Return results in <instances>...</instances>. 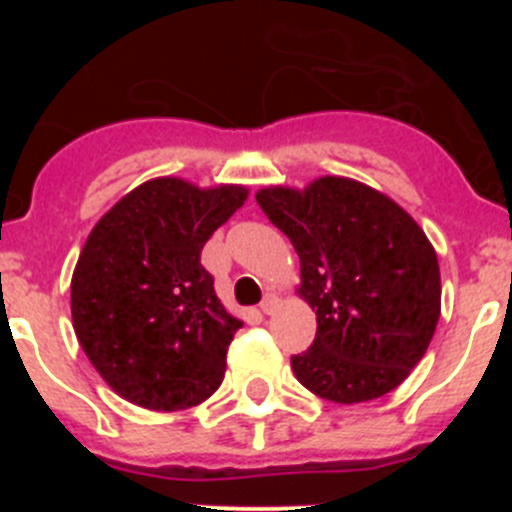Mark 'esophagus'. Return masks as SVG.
Returning <instances> with one entry per match:
<instances>
[{
  "label": "esophagus",
  "instance_id": "34e87169",
  "mask_svg": "<svg viewBox=\"0 0 512 512\" xmlns=\"http://www.w3.org/2000/svg\"><path fill=\"white\" fill-rule=\"evenodd\" d=\"M277 305H279L277 295H266L264 302H261V312H264V315H271V312L277 310Z\"/></svg>",
  "mask_w": 512,
  "mask_h": 512
}]
</instances>
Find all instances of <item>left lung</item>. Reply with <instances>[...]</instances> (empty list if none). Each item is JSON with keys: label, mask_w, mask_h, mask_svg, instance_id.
<instances>
[{"label": "left lung", "mask_w": 512, "mask_h": 512, "mask_svg": "<svg viewBox=\"0 0 512 512\" xmlns=\"http://www.w3.org/2000/svg\"><path fill=\"white\" fill-rule=\"evenodd\" d=\"M300 256L297 295L318 333L292 372L312 395L369 402L408 379L441 318V269L428 235L392 197L348 176L256 192Z\"/></svg>", "instance_id": "obj_1"}]
</instances>
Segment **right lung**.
Returning a JSON list of instances; mask_svg holds the SVG:
<instances>
[{
	"label": "right lung",
	"mask_w": 512,
	"mask_h": 512,
	"mask_svg": "<svg viewBox=\"0 0 512 512\" xmlns=\"http://www.w3.org/2000/svg\"><path fill=\"white\" fill-rule=\"evenodd\" d=\"M248 200L243 184L156 176L97 220L71 277V323L99 377L122 400L174 413L223 384L243 320L200 264L207 238Z\"/></svg>",
	"instance_id": "obj_1"
}]
</instances>
